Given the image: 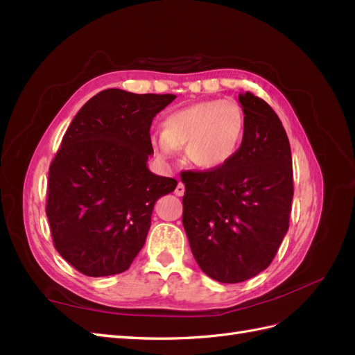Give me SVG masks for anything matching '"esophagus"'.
Returning <instances> with one entry per match:
<instances>
[{"label": "esophagus", "instance_id": "obj_1", "mask_svg": "<svg viewBox=\"0 0 355 355\" xmlns=\"http://www.w3.org/2000/svg\"><path fill=\"white\" fill-rule=\"evenodd\" d=\"M175 195L178 196H183L184 195V184L183 183H178L175 187Z\"/></svg>", "mask_w": 355, "mask_h": 355}]
</instances>
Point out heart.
Returning <instances> with one entry per match:
<instances>
[{
	"mask_svg": "<svg viewBox=\"0 0 355 355\" xmlns=\"http://www.w3.org/2000/svg\"><path fill=\"white\" fill-rule=\"evenodd\" d=\"M246 127L243 107L234 100H209L186 105L168 114L163 131L151 144L163 159L175 157L187 148L196 168L219 169L232 162L242 145Z\"/></svg>",
	"mask_w": 355,
	"mask_h": 355,
	"instance_id": "b5f03b06",
	"label": "heart"
}]
</instances>
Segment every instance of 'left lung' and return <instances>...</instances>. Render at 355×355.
Segmentation results:
<instances>
[{
    "mask_svg": "<svg viewBox=\"0 0 355 355\" xmlns=\"http://www.w3.org/2000/svg\"><path fill=\"white\" fill-rule=\"evenodd\" d=\"M246 127L236 157L211 171H186L183 225L204 274L241 283L265 270L289 230L291 144L277 113L251 92L239 95Z\"/></svg>",
    "mask_w": 355,
    "mask_h": 355,
    "instance_id": "8db88e82",
    "label": "left lung"
}]
</instances>
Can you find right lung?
<instances>
[{
  "mask_svg": "<svg viewBox=\"0 0 355 355\" xmlns=\"http://www.w3.org/2000/svg\"><path fill=\"white\" fill-rule=\"evenodd\" d=\"M175 95L105 89L81 107L49 166L46 216L55 250L87 277L127 270L154 204L177 180L148 169L150 128Z\"/></svg>",
  "mask_w": 355,
  "mask_h": 355,
  "instance_id": "1",
  "label": "right lung"
}]
</instances>
